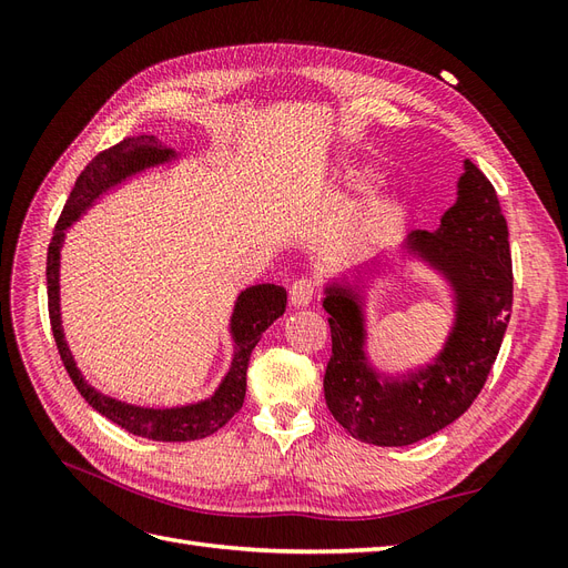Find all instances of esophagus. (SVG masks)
Here are the masks:
<instances>
[{"mask_svg": "<svg viewBox=\"0 0 568 568\" xmlns=\"http://www.w3.org/2000/svg\"><path fill=\"white\" fill-rule=\"evenodd\" d=\"M313 296H315L313 280H298L288 291V301L294 307H307L313 303Z\"/></svg>", "mask_w": 568, "mask_h": 568, "instance_id": "1", "label": "esophagus"}]
</instances>
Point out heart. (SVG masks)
I'll return each instance as SVG.
<instances>
[{
	"label": "heart",
	"mask_w": 568,
	"mask_h": 568,
	"mask_svg": "<svg viewBox=\"0 0 568 568\" xmlns=\"http://www.w3.org/2000/svg\"><path fill=\"white\" fill-rule=\"evenodd\" d=\"M374 182V170L369 165H346L338 175V189L343 192H359Z\"/></svg>",
	"instance_id": "b5f03b06"
}]
</instances>
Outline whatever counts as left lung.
Instances as JSON below:
<instances>
[{"mask_svg": "<svg viewBox=\"0 0 568 568\" xmlns=\"http://www.w3.org/2000/svg\"><path fill=\"white\" fill-rule=\"evenodd\" d=\"M417 260L449 288L454 324L432 364L388 375L368 353L371 288L395 262ZM509 232L488 178L464 159L457 199L434 232H412L398 253L324 284L332 357L324 398L346 432L382 448H400L459 419L484 388L511 313Z\"/></svg>", "mask_w": 568, "mask_h": 568, "instance_id": "obj_1", "label": "left lung"}]
</instances>
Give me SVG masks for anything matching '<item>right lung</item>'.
Listing matches in <instances>:
<instances>
[{"mask_svg":"<svg viewBox=\"0 0 568 568\" xmlns=\"http://www.w3.org/2000/svg\"><path fill=\"white\" fill-rule=\"evenodd\" d=\"M180 159L182 153L163 146L153 134L125 136L120 144L101 151L75 180V186L65 201V209L57 222V230L54 236H51L47 253L49 320L68 376H71L82 398L88 400L99 415H104L106 419H111L113 424L125 428V432L134 436L163 443L199 440L211 436L242 409L246 398V369L251 353L267 326L277 317H282L286 311V288L277 284H253L236 296L234 311L230 317V336L234 343L230 369L222 376V382L213 390V395L199 403H189L180 407H142L111 398V395L97 390L88 379H84L71 348H68V341L61 326L59 277L65 230H71L101 196H106L120 184L146 173V170L173 165Z\"/></svg>","mask_w":568,"mask_h":568,"instance_id":"1","label":"right lung"}]
</instances>
